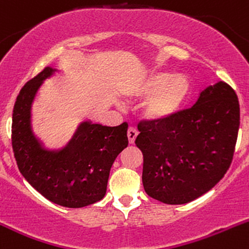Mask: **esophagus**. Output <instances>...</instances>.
Listing matches in <instances>:
<instances>
[{
  "mask_svg": "<svg viewBox=\"0 0 249 249\" xmlns=\"http://www.w3.org/2000/svg\"><path fill=\"white\" fill-rule=\"evenodd\" d=\"M137 135H139V131H137L135 127H129V129H127V139H129L130 143H134Z\"/></svg>",
  "mask_w": 249,
  "mask_h": 249,
  "instance_id": "esophagus-1",
  "label": "esophagus"
}]
</instances>
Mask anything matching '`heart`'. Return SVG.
<instances>
[{
  "label": "heart",
  "mask_w": 249,
  "mask_h": 249,
  "mask_svg": "<svg viewBox=\"0 0 249 249\" xmlns=\"http://www.w3.org/2000/svg\"><path fill=\"white\" fill-rule=\"evenodd\" d=\"M191 81L183 73L148 71L125 86V96L144 98L142 115L151 122H165L175 117L189 98Z\"/></svg>",
  "instance_id": "1"
}]
</instances>
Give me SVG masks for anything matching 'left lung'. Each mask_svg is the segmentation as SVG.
Wrapping results in <instances>:
<instances>
[{"instance_id": "left-lung-1", "label": "left lung", "mask_w": 249, "mask_h": 249, "mask_svg": "<svg viewBox=\"0 0 249 249\" xmlns=\"http://www.w3.org/2000/svg\"><path fill=\"white\" fill-rule=\"evenodd\" d=\"M137 127L146 194L166 204L189 203L213 189L230 166L240 127L238 98L218 81L189 109Z\"/></svg>"}]
</instances>
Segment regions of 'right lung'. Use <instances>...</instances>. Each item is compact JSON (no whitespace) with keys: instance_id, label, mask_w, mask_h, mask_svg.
<instances>
[{"instance_id":"1","label":"right lung","mask_w":249,"mask_h":249,"mask_svg":"<svg viewBox=\"0 0 249 249\" xmlns=\"http://www.w3.org/2000/svg\"><path fill=\"white\" fill-rule=\"evenodd\" d=\"M57 69H43L23 86L12 119V147L19 171L45 198L67 208L101 201L118 154L127 147V124L106 126L84 120L68 143L51 149L34 134L31 109L37 91Z\"/></svg>"}]
</instances>
